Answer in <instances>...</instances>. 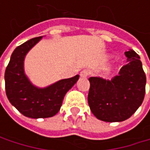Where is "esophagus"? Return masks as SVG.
I'll return each mask as SVG.
<instances>
[{"label": "esophagus", "instance_id": "1", "mask_svg": "<svg viewBox=\"0 0 150 150\" xmlns=\"http://www.w3.org/2000/svg\"><path fill=\"white\" fill-rule=\"evenodd\" d=\"M88 75H89V71H88V69H83V70L80 73L81 77H82V78H86V77H88Z\"/></svg>", "mask_w": 150, "mask_h": 150}]
</instances>
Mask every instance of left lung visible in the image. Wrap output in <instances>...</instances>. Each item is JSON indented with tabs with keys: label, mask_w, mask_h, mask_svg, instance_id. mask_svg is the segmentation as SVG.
Listing matches in <instances>:
<instances>
[{
	"label": "left lung",
	"mask_w": 150,
	"mask_h": 150,
	"mask_svg": "<svg viewBox=\"0 0 150 150\" xmlns=\"http://www.w3.org/2000/svg\"><path fill=\"white\" fill-rule=\"evenodd\" d=\"M127 64L111 80L90 77L88 102L94 115L103 122H116L129 119L142 105L146 75L140 56L134 50L124 53Z\"/></svg>",
	"instance_id": "left-lung-1"
}]
</instances>
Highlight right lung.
I'll use <instances>...</instances> for the list:
<instances>
[{
    "instance_id": "right-lung-1",
    "label": "right lung",
    "mask_w": 150,
    "mask_h": 150,
    "mask_svg": "<svg viewBox=\"0 0 150 150\" xmlns=\"http://www.w3.org/2000/svg\"><path fill=\"white\" fill-rule=\"evenodd\" d=\"M42 36L30 39L17 47L5 71V88L10 103L29 118H47L56 115L66 93L75 85L79 75L57 81L44 88L34 85L24 71V60Z\"/></svg>"
}]
</instances>
